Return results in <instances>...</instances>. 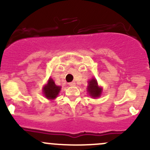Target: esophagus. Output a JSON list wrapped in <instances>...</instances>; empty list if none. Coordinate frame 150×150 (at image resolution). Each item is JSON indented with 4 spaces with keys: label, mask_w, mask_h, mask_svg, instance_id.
<instances>
[{
    "label": "esophagus",
    "mask_w": 150,
    "mask_h": 150,
    "mask_svg": "<svg viewBox=\"0 0 150 150\" xmlns=\"http://www.w3.org/2000/svg\"><path fill=\"white\" fill-rule=\"evenodd\" d=\"M69 86H75V83L73 82V81H72V82L69 83Z\"/></svg>",
    "instance_id": "1"
}]
</instances>
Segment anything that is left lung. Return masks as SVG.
I'll use <instances>...</instances> for the list:
<instances>
[{"label":"left lung","mask_w":150,"mask_h":150,"mask_svg":"<svg viewBox=\"0 0 150 150\" xmlns=\"http://www.w3.org/2000/svg\"><path fill=\"white\" fill-rule=\"evenodd\" d=\"M87 91L91 97L98 98L102 94V88L98 86L97 81L94 78H93L91 80L88 81Z\"/></svg>","instance_id":"8db88e82"}]
</instances>
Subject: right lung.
I'll return each instance as SVG.
<instances>
[{
	"mask_svg": "<svg viewBox=\"0 0 150 150\" xmlns=\"http://www.w3.org/2000/svg\"><path fill=\"white\" fill-rule=\"evenodd\" d=\"M60 90H61V86H57L51 78L48 79L47 84L43 88L44 96H46V99H51V100L57 97Z\"/></svg>",
	"mask_w": 150,
	"mask_h": 150,
	"instance_id": "right-lung-1",
	"label": "right lung"
}]
</instances>
